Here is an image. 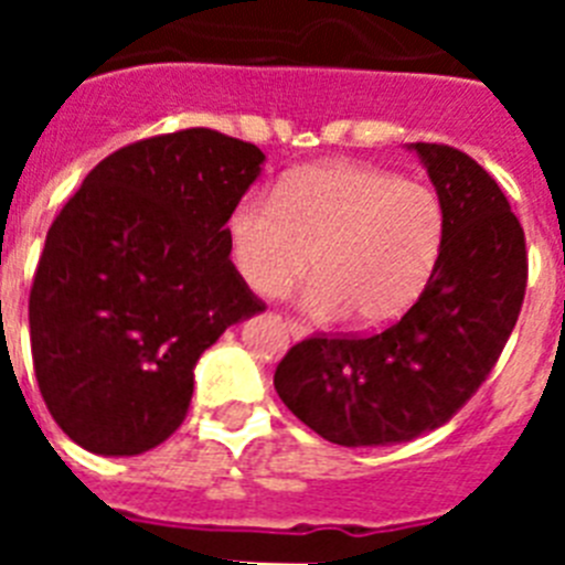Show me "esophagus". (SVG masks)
I'll use <instances>...</instances> for the list:
<instances>
[{"label": "esophagus", "instance_id": "34e87169", "mask_svg": "<svg viewBox=\"0 0 565 565\" xmlns=\"http://www.w3.org/2000/svg\"><path fill=\"white\" fill-rule=\"evenodd\" d=\"M286 326H288V331L294 333V337H306V326H302V322H297V319L288 317Z\"/></svg>", "mask_w": 565, "mask_h": 565}]
</instances>
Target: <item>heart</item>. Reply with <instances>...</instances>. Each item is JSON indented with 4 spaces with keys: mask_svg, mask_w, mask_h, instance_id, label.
I'll return each mask as SVG.
<instances>
[{
    "mask_svg": "<svg viewBox=\"0 0 565 565\" xmlns=\"http://www.w3.org/2000/svg\"><path fill=\"white\" fill-rule=\"evenodd\" d=\"M228 254L252 291L277 297L308 271L306 308L382 328L422 297L444 243L436 192L384 169L319 163L248 194L226 223Z\"/></svg>",
    "mask_w": 565,
    "mask_h": 565,
    "instance_id": "heart-1",
    "label": "heart"
}]
</instances>
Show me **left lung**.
<instances>
[{
	"label": "left lung",
	"instance_id": "obj_1",
	"mask_svg": "<svg viewBox=\"0 0 565 565\" xmlns=\"http://www.w3.org/2000/svg\"><path fill=\"white\" fill-rule=\"evenodd\" d=\"M413 149L444 212L427 288L393 326L313 333L274 373L288 411L342 447L413 441L450 422L495 367L526 294V237L495 178L447 143Z\"/></svg>",
	"mask_w": 565,
	"mask_h": 565
}]
</instances>
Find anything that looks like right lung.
Wrapping results in <instances>:
<instances>
[{"mask_svg": "<svg viewBox=\"0 0 565 565\" xmlns=\"http://www.w3.org/2000/svg\"><path fill=\"white\" fill-rule=\"evenodd\" d=\"M266 154L217 129L107 154L50 226L30 351L50 416L98 456H141L183 424L194 364L266 311L228 259L226 223Z\"/></svg>", "mask_w": 565, "mask_h": 565, "instance_id": "right-lung-1", "label": "right lung"}]
</instances>
